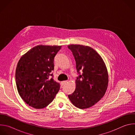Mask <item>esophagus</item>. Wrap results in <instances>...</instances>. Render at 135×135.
<instances>
[{"label": "esophagus", "mask_w": 135, "mask_h": 135, "mask_svg": "<svg viewBox=\"0 0 135 135\" xmlns=\"http://www.w3.org/2000/svg\"><path fill=\"white\" fill-rule=\"evenodd\" d=\"M67 82H68L67 81H64L61 82V84L62 85H65Z\"/></svg>", "instance_id": "esophagus-1"}]
</instances>
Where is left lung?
I'll return each mask as SVG.
<instances>
[{
    "label": "left lung",
    "instance_id": "obj_1",
    "mask_svg": "<svg viewBox=\"0 0 135 135\" xmlns=\"http://www.w3.org/2000/svg\"><path fill=\"white\" fill-rule=\"evenodd\" d=\"M73 52L79 75L74 92L68 95L71 103L80 109L91 107L105 95L108 84V74L101 56L92 47L79 44L68 46Z\"/></svg>",
    "mask_w": 135,
    "mask_h": 135
}]
</instances>
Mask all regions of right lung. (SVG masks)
<instances>
[{
	"instance_id": "obj_1",
	"label": "right lung",
	"mask_w": 135,
	"mask_h": 135,
	"mask_svg": "<svg viewBox=\"0 0 135 135\" xmlns=\"http://www.w3.org/2000/svg\"><path fill=\"white\" fill-rule=\"evenodd\" d=\"M61 46L39 45L23 54L15 71L19 95L30 106L41 109L49 105L58 92L60 85L50 76L54 69V59Z\"/></svg>"
}]
</instances>
